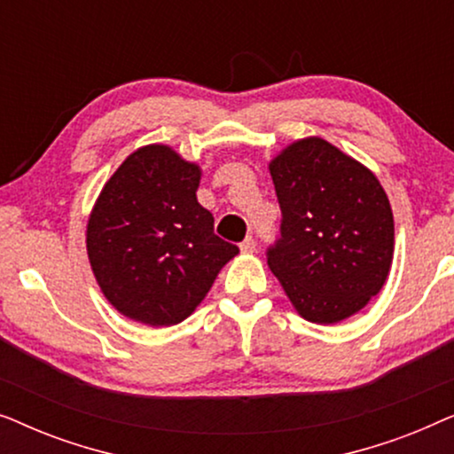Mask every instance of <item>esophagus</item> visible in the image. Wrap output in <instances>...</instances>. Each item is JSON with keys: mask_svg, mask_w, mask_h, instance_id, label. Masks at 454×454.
Segmentation results:
<instances>
[{"mask_svg": "<svg viewBox=\"0 0 454 454\" xmlns=\"http://www.w3.org/2000/svg\"><path fill=\"white\" fill-rule=\"evenodd\" d=\"M239 247H241V252H244V254H252V252H256V239H254L252 235H250V238H246L244 241H241Z\"/></svg>", "mask_w": 454, "mask_h": 454, "instance_id": "obj_1", "label": "esophagus"}]
</instances>
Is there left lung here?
I'll list each match as a JSON object with an SVG mask.
<instances>
[{"instance_id":"obj_1","label":"left lung","mask_w":454,"mask_h":454,"mask_svg":"<svg viewBox=\"0 0 454 454\" xmlns=\"http://www.w3.org/2000/svg\"><path fill=\"white\" fill-rule=\"evenodd\" d=\"M281 229L266 247L297 312L334 325L382 289L395 223L374 173L322 138L295 142L270 163Z\"/></svg>"}]
</instances>
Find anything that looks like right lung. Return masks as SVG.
<instances>
[{"mask_svg": "<svg viewBox=\"0 0 454 454\" xmlns=\"http://www.w3.org/2000/svg\"><path fill=\"white\" fill-rule=\"evenodd\" d=\"M198 184L200 169L160 145L138 148L105 184L86 247L105 297L128 318L151 326L185 320L239 252L215 235Z\"/></svg>", "mask_w": 454, "mask_h": 454, "instance_id": "right-lung-1", "label": "right lung"}]
</instances>
